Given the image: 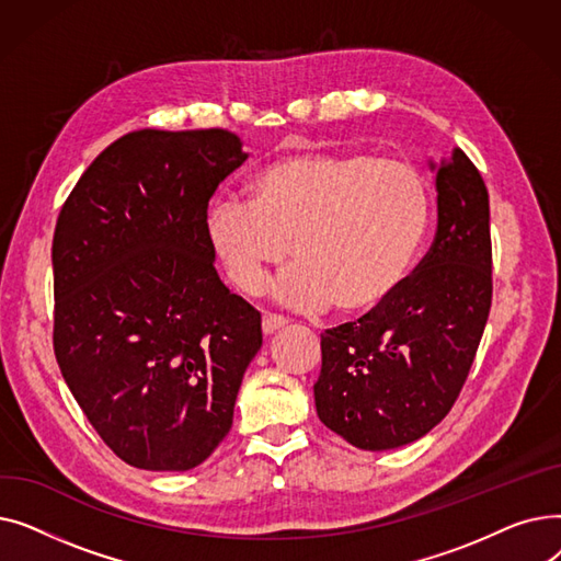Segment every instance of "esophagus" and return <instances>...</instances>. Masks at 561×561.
I'll return each mask as SVG.
<instances>
[{
	"mask_svg": "<svg viewBox=\"0 0 561 561\" xmlns=\"http://www.w3.org/2000/svg\"><path fill=\"white\" fill-rule=\"evenodd\" d=\"M263 334L265 336H273L275 332H282L288 328V320L284 316H275V313H265L263 316Z\"/></svg>",
	"mask_w": 561,
	"mask_h": 561,
	"instance_id": "esophagus-1",
	"label": "esophagus"
}]
</instances>
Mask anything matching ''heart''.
<instances>
[{"label":"heart","instance_id":"heart-1","mask_svg":"<svg viewBox=\"0 0 561 561\" xmlns=\"http://www.w3.org/2000/svg\"><path fill=\"white\" fill-rule=\"evenodd\" d=\"M248 199H218L206 236L229 279L259 296L277 265L296 263L277 298L296 309L330 302L343 316L385 305L404 284L432 218L430 182L407 159L366 150L300 152L252 174Z\"/></svg>","mask_w":561,"mask_h":561}]
</instances>
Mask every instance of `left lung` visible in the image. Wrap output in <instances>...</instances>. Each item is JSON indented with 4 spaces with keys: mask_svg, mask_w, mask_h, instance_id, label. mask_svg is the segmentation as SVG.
I'll return each mask as SVG.
<instances>
[{
    "mask_svg": "<svg viewBox=\"0 0 561 561\" xmlns=\"http://www.w3.org/2000/svg\"><path fill=\"white\" fill-rule=\"evenodd\" d=\"M430 252L393 296L320 334V421L362 450H389L448 416L491 311L489 191L459 147L436 165Z\"/></svg>",
    "mask_w": 561,
    "mask_h": 561,
    "instance_id": "left-lung-1",
    "label": "left lung"
}]
</instances>
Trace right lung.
Masks as SVG:
<instances>
[{
  "label": "right lung",
  "instance_id": "add662e5",
  "mask_svg": "<svg viewBox=\"0 0 561 561\" xmlns=\"http://www.w3.org/2000/svg\"><path fill=\"white\" fill-rule=\"evenodd\" d=\"M248 159L227 129H138L88 165L58 214L54 355L104 444L188 470L231 430L261 313L220 282L206 209Z\"/></svg>",
  "mask_w": 561,
  "mask_h": 561
}]
</instances>
